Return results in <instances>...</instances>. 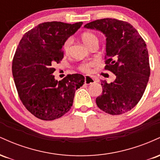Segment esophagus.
I'll return each mask as SVG.
<instances>
[{"label": "esophagus", "instance_id": "obj_1", "mask_svg": "<svg viewBox=\"0 0 160 160\" xmlns=\"http://www.w3.org/2000/svg\"><path fill=\"white\" fill-rule=\"evenodd\" d=\"M84 82L86 85H89V84L93 83L95 82V80L92 77L89 76H85V80H84Z\"/></svg>", "mask_w": 160, "mask_h": 160}]
</instances>
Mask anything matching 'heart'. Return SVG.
<instances>
[{
	"label": "heart",
	"mask_w": 160,
	"mask_h": 160,
	"mask_svg": "<svg viewBox=\"0 0 160 160\" xmlns=\"http://www.w3.org/2000/svg\"><path fill=\"white\" fill-rule=\"evenodd\" d=\"M80 38H81L82 41L83 42L84 44H85L86 47H89V48L93 44V43H97V42L98 43V37H97L96 34L92 32H82L81 35H80ZM71 43H72V39H71V38H67V39L65 40V42H64L63 46H62V49H63V51L65 53L68 52L70 46H71ZM92 65V63L81 64V65L79 66V69L81 71H82V72H89Z\"/></svg>",
	"instance_id": "b5f03b06"
}]
</instances>
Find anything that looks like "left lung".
Returning <instances> with one entry per match:
<instances>
[{
	"mask_svg": "<svg viewBox=\"0 0 160 160\" xmlns=\"http://www.w3.org/2000/svg\"><path fill=\"white\" fill-rule=\"evenodd\" d=\"M105 35L104 69L116 75L113 82L102 81L103 91L96 98L101 110L119 115L132 110L141 100L150 74L145 41L132 25L116 19H98L84 25Z\"/></svg>",
	"mask_w": 160,
	"mask_h": 160,
	"instance_id": "1",
	"label": "left lung"
}]
</instances>
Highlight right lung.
I'll return each instance as SVG.
<instances>
[{"mask_svg":"<svg viewBox=\"0 0 160 160\" xmlns=\"http://www.w3.org/2000/svg\"><path fill=\"white\" fill-rule=\"evenodd\" d=\"M82 24L43 22L20 40L12 59V76L20 100L37 118L53 120L65 114L72 106L75 92L83 85L82 74H68L60 81L52 75L53 66L64 57V42Z\"/></svg>","mask_w":160,"mask_h":160,"instance_id":"right-lung-1","label":"right lung"}]
</instances>
